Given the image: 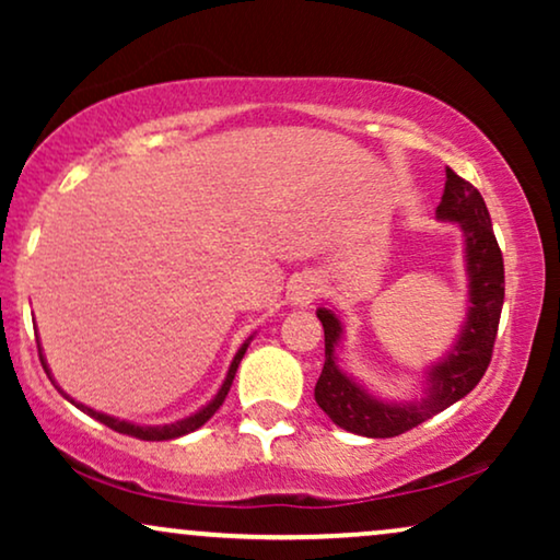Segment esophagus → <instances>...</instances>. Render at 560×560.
<instances>
[{"mask_svg":"<svg viewBox=\"0 0 560 560\" xmlns=\"http://www.w3.org/2000/svg\"><path fill=\"white\" fill-rule=\"evenodd\" d=\"M318 293V285L313 278H298L293 285H290L288 301L290 305H298V308H305V305L313 303V298Z\"/></svg>","mask_w":560,"mask_h":560,"instance_id":"obj_1","label":"esophagus"}]
</instances>
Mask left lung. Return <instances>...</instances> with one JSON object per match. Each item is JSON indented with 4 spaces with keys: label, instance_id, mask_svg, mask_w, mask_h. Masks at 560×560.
I'll list each match as a JSON object with an SVG mask.
<instances>
[{
    "label": "left lung",
    "instance_id": "left-lung-1",
    "mask_svg": "<svg viewBox=\"0 0 560 560\" xmlns=\"http://www.w3.org/2000/svg\"><path fill=\"white\" fill-rule=\"evenodd\" d=\"M435 219L458 224L464 234L469 308L456 341L439 362L425 370L420 397L385 400L343 372L336 357L343 339V320L331 308L316 311L324 326L326 362L313 395L318 408L343 431L366 439H393L451 408L485 377L504 303V265L500 244L494 240L492 219L479 190L458 178L451 167L446 171V188L435 209Z\"/></svg>",
    "mask_w": 560,
    "mask_h": 560
}]
</instances>
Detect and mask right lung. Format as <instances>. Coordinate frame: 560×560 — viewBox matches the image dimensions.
<instances>
[{"mask_svg": "<svg viewBox=\"0 0 560 560\" xmlns=\"http://www.w3.org/2000/svg\"><path fill=\"white\" fill-rule=\"evenodd\" d=\"M252 339H255V336H249V339L244 341L240 349H236V354H234V359H232V364H229V372H226L224 382H221L219 393L213 395L211 400L203 405V408H198L196 412H190V416L180 418V420H175V423H165V425H140V423H132V420H121V418L106 416V412H102V410H94V408H89V405H83V402H79V400H73V397H71V395H66L63 389H60L58 382L52 380V374H50V370H48V359H45V354H43L40 341H37V354H40V364H43V370H45V374H48V377H50L52 385L58 387V393L63 395L68 402H73L75 408L86 412V416H91L94 420H98V423H104L106 428H112V431L125 433V435H135V439H142V441H173V439H180V435H186V433H194L196 428H201V425L206 423V420H209V418L213 416V412H217V410L221 408V402H224V397L229 395V387H232V382H234L236 366H240L242 357H244V351H247V347H249V341H252Z\"/></svg>", "mask_w": 560, "mask_h": 560, "instance_id": "obj_1", "label": "right lung"}]
</instances>
